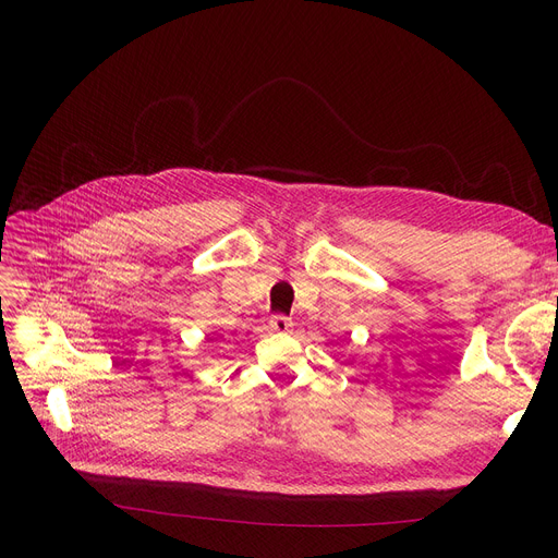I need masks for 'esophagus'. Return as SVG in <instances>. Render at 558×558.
<instances>
[{"mask_svg": "<svg viewBox=\"0 0 558 558\" xmlns=\"http://www.w3.org/2000/svg\"><path fill=\"white\" fill-rule=\"evenodd\" d=\"M291 318H287V316H282V314H276V316H271V320H269V328L274 330V332H289L291 330Z\"/></svg>", "mask_w": 558, "mask_h": 558, "instance_id": "esophagus-1", "label": "esophagus"}]
</instances>
